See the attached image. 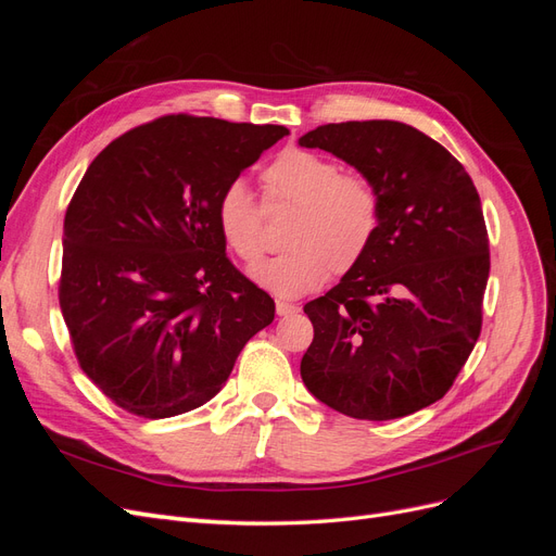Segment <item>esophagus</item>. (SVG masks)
I'll return each instance as SVG.
<instances>
[{"mask_svg":"<svg viewBox=\"0 0 556 556\" xmlns=\"http://www.w3.org/2000/svg\"><path fill=\"white\" fill-rule=\"evenodd\" d=\"M299 311V306L294 304H288V301H276V313L280 317H288V315H294Z\"/></svg>","mask_w":556,"mask_h":556,"instance_id":"obj_1","label":"esophagus"}]
</instances>
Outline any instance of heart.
Segmentation results:
<instances>
[{
	"mask_svg": "<svg viewBox=\"0 0 556 556\" xmlns=\"http://www.w3.org/2000/svg\"><path fill=\"white\" fill-rule=\"evenodd\" d=\"M268 204H292L285 229L288 250L252 268L250 276L278 296H304L333 274H348L371 250L382 211L374 180L313 150L290 148L262 174ZM217 227L237 255L252 264L264 252L262 208L248 182L237 178L217 197Z\"/></svg>",
	"mask_w": 556,
	"mask_h": 556,
	"instance_id": "1",
	"label": "heart"
}]
</instances>
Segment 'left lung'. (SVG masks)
I'll return each instance as SVG.
<instances>
[{
	"label": "left lung",
	"mask_w": 556,
	"mask_h": 556,
	"mask_svg": "<svg viewBox=\"0 0 556 556\" xmlns=\"http://www.w3.org/2000/svg\"><path fill=\"white\" fill-rule=\"evenodd\" d=\"M374 180L382 220L366 257L304 306L308 392L357 419H396L445 396L482 327L490 239L464 166L396 121L323 125L299 139Z\"/></svg>",
	"instance_id": "obj_1"
}]
</instances>
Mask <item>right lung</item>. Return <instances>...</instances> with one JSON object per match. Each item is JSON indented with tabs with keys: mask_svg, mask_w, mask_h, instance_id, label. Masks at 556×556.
<instances>
[{
	"mask_svg": "<svg viewBox=\"0 0 556 556\" xmlns=\"http://www.w3.org/2000/svg\"><path fill=\"white\" fill-rule=\"evenodd\" d=\"M282 125L164 115L111 141L64 215L60 308L86 376L123 410L204 406L276 304L227 257L217 197Z\"/></svg>",
	"mask_w": 556,
	"mask_h": 556,
	"instance_id": "1",
	"label": "right lung"
}]
</instances>
